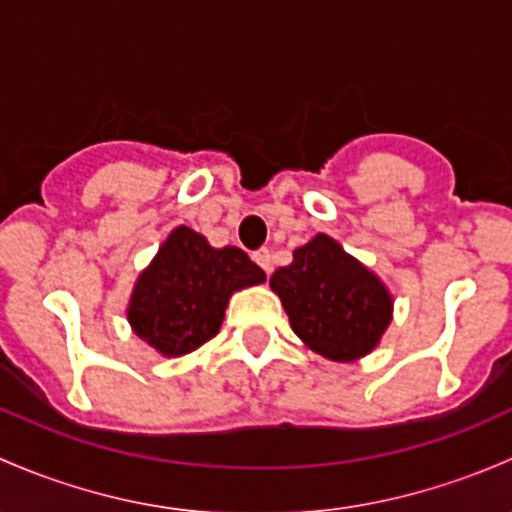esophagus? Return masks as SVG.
I'll use <instances>...</instances> for the list:
<instances>
[{
	"label": "esophagus",
	"instance_id": "34e87169",
	"mask_svg": "<svg viewBox=\"0 0 512 512\" xmlns=\"http://www.w3.org/2000/svg\"><path fill=\"white\" fill-rule=\"evenodd\" d=\"M254 261L263 268V271L271 273V251H268V249H258L256 254H254Z\"/></svg>",
	"mask_w": 512,
	"mask_h": 512
}]
</instances>
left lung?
<instances>
[{"mask_svg":"<svg viewBox=\"0 0 512 512\" xmlns=\"http://www.w3.org/2000/svg\"><path fill=\"white\" fill-rule=\"evenodd\" d=\"M268 286L293 333L325 360H362L392 323L394 298L382 278L328 234L298 246L291 266L278 268Z\"/></svg>","mask_w":512,"mask_h":512,"instance_id":"obj_1","label":"left lung"}]
</instances>
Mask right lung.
<instances>
[{
    "instance_id": "right-lung-1",
    "label": "right lung",
    "mask_w": 512,
    "mask_h": 512,
    "mask_svg": "<svg viewBox=\"0 0 512 512\" xmlns=\"http://www.w3.org/2000/svg\"><path fill=\"white\" fill-rule=\"evenodd\" d=\"M263 281L266 273L241 249H214L194 229L177 226L140 271L128 323L162 357L189 355L219 333L231 295Z\"/></svg>"
}]
</instances>
